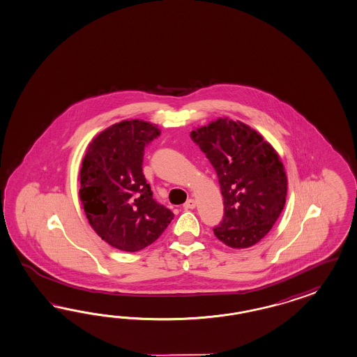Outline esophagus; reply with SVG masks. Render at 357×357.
I'll list each match as a JSON object with an SVG mask.
<instances>
[{
	"mask_svg": "<svg viewBox=\"0 0 357 357\" xmlns=\"http://www.w3.org/2000/svg\"><path fill=\"white\" fill-rule=\"evenodd\" d=\"M195 206H196V203H195V200H193V199H188L183 205V208L185 211H187V209H193Z\"/></svg>",
	"mask_w": 357,
	"mask_h": 357,
	"instance_id": "obj_1",
	"label": "esophagus"
}]
</instances>
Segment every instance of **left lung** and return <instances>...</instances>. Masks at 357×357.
<instances>
[{
	"label": "left lung",
	"mask_w": 357,
	"mask_h": 357,
	"mask_svg": "<svg viewBox=\"0 0 357 357\" xmlns=\"http://www.w3.org/2000/svg\"><path fill=\"white\" fill-rule=\"evenodd\" d=\"M221 185L223 218L213 231L231 248H248L270 231L286 203L287 176L278 154L250 126L217 119L191 132Z\"/></svg>",
	"instance_id": "8db88e82"
}]
</instances>
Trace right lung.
Returning <instances> with one entry per match:
<instances>
[{
	"label": "right lung",
	"instance_id": "add662e5",
	"mask_svg": "<svg viewBox=\"0 0 357 357\" xmlns=\"http://www.w3.org/2000/svg\"><path fill=\"white\" fill-rule=\"evenodd\" d=\"M155 126L123 121L97 135L80 169V200L89 225L116 250L137 252L160 238L174 213L153 199L143 174Z\"/></svg>",
	"mask_w": 357,
	"mask_h": 357
}]
</instances>
